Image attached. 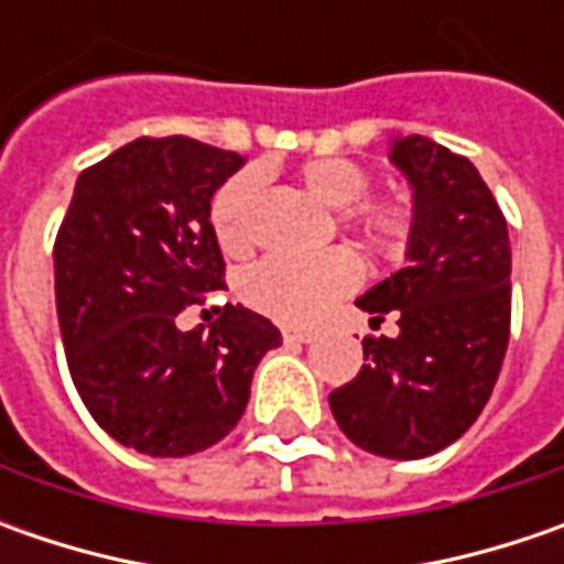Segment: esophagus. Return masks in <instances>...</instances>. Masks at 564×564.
<instances>
[{
  "mask_svg": "<svg viewBox=\"0 0 564 564\" xmlns=\"http://www.w3.org/2000/svg\"><path fill=\"white\" fill-rule=\"evenodd\" d=\"M282 338H285V341H292V345H307V341H314V333H311V329H294V326H285V329H282Z\"/></svg>",
  "mask_w": 564,
  "mask_h": 564,
  "instance_id": "34e87169",
  "label": "esophagus"
}]
</instances>
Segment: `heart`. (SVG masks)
Wrapping results in <instances>:
<instances>
[{
	"instance_id": "b5f03b06",
	"label": "heart",
	"mask_w": 564,
	"mask_h": 564,
	"mask_svg": "<svg viewBox=\"0 0 564 564\" xmlns=\"http://www.w3.org/2000/svg\"><path fill=\"white\" fill-rule=\"evenodd\" d=\"M297 182L319 204L338 209V226L348 228L364 248L395 260L414 238V209L395 197H367L373 175L341 156H319L297 169ZM260 200V172H238L213 194L209 226L226 253L250 248V219ZM360 263L351 250L333 248L316 257H267L241 279V294L253 311L279 323L304 326L326 314L338 297L355 292Z\"/></svg>"
}]
</instances>
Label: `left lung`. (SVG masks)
Segmentation results:
<instances>
[{"label":"left lung","mask_w":564,"mask_h":564,"mask_svg":"<svg viewBox=\"0 0 564 564\" xmlns=\"http://www.w3.org/2000/svg\"><path fill=\"white\" fill-rule=\"evenodd\" d=\"M389 160L414 191L408 267L358 297L379 329L364 367L329 395L341 433L370 455L426 458L480 417L499 379L511 326V245L506 216L470 160L411 134Z\"/></svg>","instance_id":"1"}]
</instances>
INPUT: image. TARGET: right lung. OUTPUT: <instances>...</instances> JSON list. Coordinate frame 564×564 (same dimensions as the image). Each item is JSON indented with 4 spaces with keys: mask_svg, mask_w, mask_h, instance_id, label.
<instances>
[{
    "mask_svg": "<svg viewBox=\"0 0 564 564\" xmlns=\"http://www.w3.org/2000/svg\"><path fill=\"white\" fill-rule=\"evenodd\" d=\"M245 160L194 138H138L77 175L55 235V311L68 370L121 445L182 458L241 421L260 358L282 345L267 316L216 307L209 329L175 316L226 289L209 200Z\"/></svg>",
    "mask_w": 564,
    "mask_h": 564,
    "instance_id": "add662e5",
    "label": "right lung"
}]
</instances>
